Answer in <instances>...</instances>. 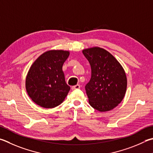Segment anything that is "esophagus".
Segmentation results:
<instances>
[{
    "instance_id": "34e87169",
    "label": "esophagus",
    "mask_w": 153,
    "mask_h": 153,
    "mask_svg": "<svg viewBox=\"0 0 153 153\" xmlns=\"http://www.w3.org/2000/svg\"><path fill=\"white\" fill-rule=\"evenodd\" d=\"M80 88V85L79 84H77L76 85H74L71 87V90H78V89Z\"/></svg>"
}]
</instances>
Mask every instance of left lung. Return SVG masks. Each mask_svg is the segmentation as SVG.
Listing matches in <instances>:
<instances>
[{
  "label": "left lung",
  "mask_w": 153,
  "mask_h": 153,
  "mask_svg": "<svg viewBox=\"0 0 153 153\" xmlns=\"http://www.w3.org/2000/svg\"><path fill=\"white\" fill-rule=\"evenodd\" d=\"M82 52L91 69V79L85 87L89 104L100 112L114 109L126 91L127 78L123 66L110 53L99 47Z\"/></svg>",
  "instance_id": "8db88e82"
}]
</instances>
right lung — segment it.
<instances>
[{
  "mask_svg": "<svg viewBox=\"0 0 153 153\" xmlns=\"http://www.w3.org/2000/svg\"><path fill=\"white\" fill-rule=\"evenodd\" d=\"M69 55L64 50H49L41 54L27 73L25 88L36 104L45 108L60 105L70 87L66 84L62 67Z\"/></svg>",
  "mask_w": 153,
  "mask_h": 153,
  "instance_id": "right-lung-1",
  "label": "right lung"
}]
</instances>
